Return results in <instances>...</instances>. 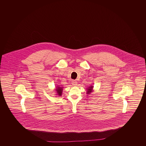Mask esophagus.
<instances>
[{"instance_id": "34e87169", "label": "esophagus", "mask_w": 146, "mask_h": 146, "mask_svg": "<svg viewBox=\"0 0 146 146\" xmlns=\"http://www.w3.org/2000/svg\"><path fill=\"white\" fill-rule=\"evenodd\" d=\"M72 84H73V85H74V86H76V85H77V82H76V80H73V81H72Z\"/></svg>"}]
</instances>
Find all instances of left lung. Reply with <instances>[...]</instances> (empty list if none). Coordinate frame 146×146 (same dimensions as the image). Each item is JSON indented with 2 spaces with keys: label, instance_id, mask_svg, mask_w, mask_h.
I'll return each instance as SVG.
<instances>
[{
  "label": "left lung",
  "instance_id": "obj_1",
  "mask_svg": "<svg viewBox=\"0 0 146 146\" xmlns=\"http://www.w3.org/2000/svg\"><path fill=\"white\" fill-rule=\"evenodd\" d=\"M93 88H94V86H90L89 88H88L86 89V94L89 95L90 94L91 92H93Z\"/></svg>",
  "mask_w": 146,
  "mask_h": 146
}]
</instances>
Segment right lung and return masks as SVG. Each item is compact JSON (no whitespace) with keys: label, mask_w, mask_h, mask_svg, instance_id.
Wrapping results in <instances>:
<instances>
[{"label":"right lung","mask_w":146,"mask_h":146,"mask_svg":"<svg viewBox=\"0 0 146 146\" xmlns=\"http://www.w3.org/2000/svg\"><path fill=\"white\" fill-rule=\"evenodd\" d=\"M55 90L56 91V95H58L59 96H61V95L62 94V87H60V86H56Z\"/></svg>","instance_id":"1"}]
</instances>
